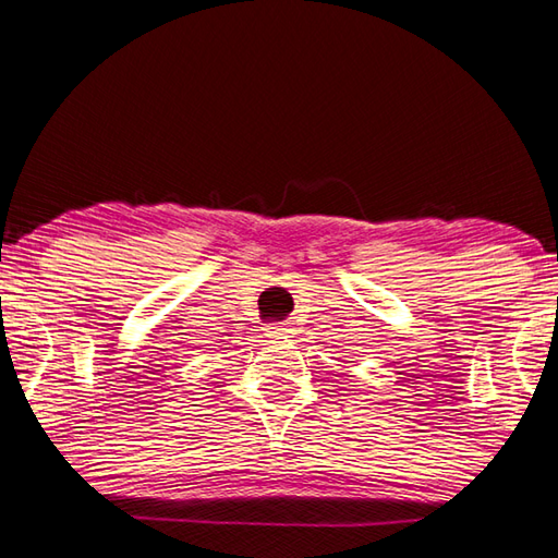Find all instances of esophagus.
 Wrapping results in <instances>:
<instances>
[{
    "label": "esophagus",
    "instance_id": "obj_1",
    "mask_svg": "<svg viewBox=\"0 0 558 558\" xmlns=\"http://www.w3.org/2000/svg\"><path fill=\"white\" fill-rule=\"evenodd\" d=\"M266 333L276 340V342H280V340H286V338H290L292 336V328L288 326V324H270L268 328H266Z\"/></svg>",
    "mask_w": 558,
    "mask_h": 558
}]
</instances>
